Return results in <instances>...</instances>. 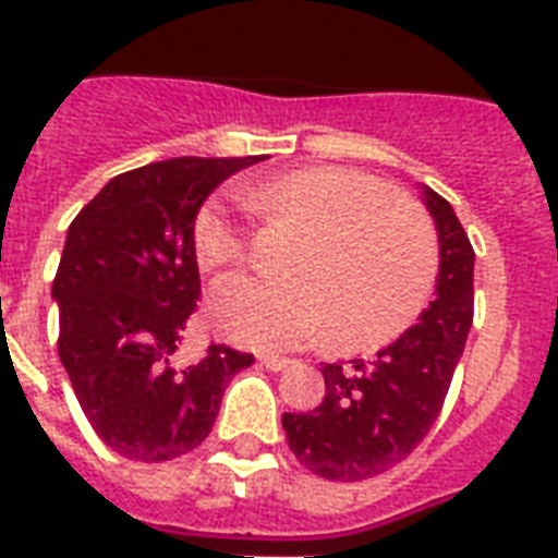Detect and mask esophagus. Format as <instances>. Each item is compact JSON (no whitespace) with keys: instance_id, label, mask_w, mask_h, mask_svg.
<instances>
[{"instance_id":"34e87169","label":"esophagus","mask_w":558,"mask_h":558,"mask_svg":"<svg viewBox=\"0 0 558 558\" xmlns=\"http://www.w3.org/2000/svg\"><path fill=\"white\" fill-rule=\"evenodd\" d=\"M257 362H260L263 367H266V371H287L289 365H292V362H289V359H283V356H260L257 359Z\"/></svg>"}]
</instances>
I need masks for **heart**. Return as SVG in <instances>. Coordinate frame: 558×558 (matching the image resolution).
Instances as JSON below:
<instances>
[{
    "instance_id": "heart-1",
    "label": "heart",
    "mask_w": 558,
    "mask_h": 558,
    "mask_svg": "<svg viewBox=\"0 0 558 558\" xmlns=\"http://www.w3.org/2000/svg\"><path fill=\"white\" fill-rule=\"evenodd\" d=\"M257 217L295 228L280 280L228 278L208 298L222 339L257 350L298 348L324 332L336 353L397 341L423 315L437 278V243L423 210L356 170L301 168L236 187ZM193 257L219 271L243 257V234L226 202L193 219Z\"/></svg>"
}]
</instances>
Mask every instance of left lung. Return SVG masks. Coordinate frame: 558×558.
<instances>
[{"mask_svg": "<svg viewBox=\"0 0 558 558\" xmlns=\"http://www.w3.org/2000/svg\"><path fill=\"white\" fill-rule=\"evenodd\" d=\"M437 228L440 269L434 301L373 362L324 365V402L306 414H283L289 449L327 481H365L405 460L432 432L472 330L475 252L454 208L420 185Z\"/></svg>", "mask_w": 558, "mask_h": 558, "instance_id": "8db88e82", "label": "left lung"}]
</instances>
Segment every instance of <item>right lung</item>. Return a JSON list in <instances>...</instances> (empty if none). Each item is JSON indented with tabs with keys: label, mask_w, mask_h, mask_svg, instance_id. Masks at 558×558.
<instances>
[{
	"label": "right lung",
	"mask_w": 558,
	"mask_h": 558,
	"mask_svg": "<svg viewBox=\"0 0 558 558\" xmlns=\"http://www.w3.org/2000/svg\"><path fill=\"white\" fill-rule=\"evenodd\" d=\"M245 159L153 161L109 179L74 217L51 298L63 362L83 414L109 449L142 463L193 451L219 414L228 379L254 362L210 344L173 365L199 298L191 231L202 202Z\"/></svg>",
	"instance_id": "right-lung-1"
}]
</instances>
